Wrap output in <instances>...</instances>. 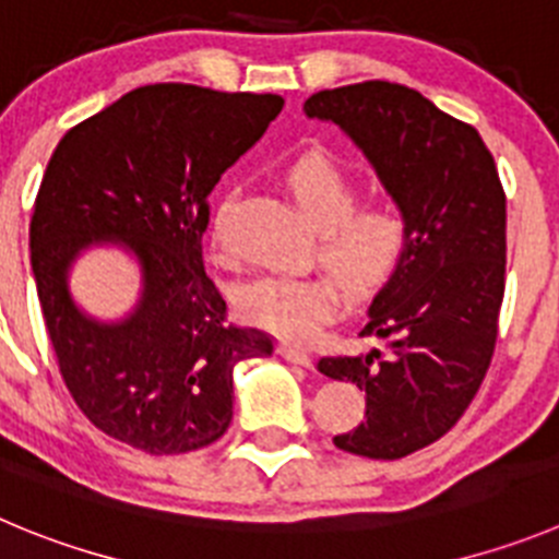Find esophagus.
<instances>
[{
    "label": "esophagus",
    "mask_w": 559,
    "mask_h": 559,
    "mask_svg": "<svg viewBox=\"0 0 559 559\" xmlns=\"http://www.w3.org/2000/svg\"><path fill=\"white\" fill-rule=\"evenodd\" d=\"M278 353L286 358L289 364H300V367H309L311 356L304 350V347H297V344H278Z\"/></svg>",
    "instance_id": "esophagus-1"
}]
</instances>
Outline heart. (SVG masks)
I'll use <instances>...</instances> for the list:
<instances>
[{"mask_svg": "<svg viewBox=\"0 0 559 559\" xmlns=\"http://www.w3.org/2000/svg\"><path fill=\"white\" fill-rule=\"evenodd\" d=\"M286 192L314 231L320 262L364 297L383 289L403 267L411 226L397 203L358 206V181L325 154H306L284 174ZM234 195H223L212 215V242H223V223ZM338 280V281H340ZM337 281V282H338ZM331 275H255L234 292L239 314L255 328L292 342H306L338 314L342 287Z\"/></svg>", "mask_w": 559, "mask_h": 559, "instance_id": "obj_1", "label": "heart"}]
</instances>
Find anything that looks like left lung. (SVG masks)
Here are the masks:
<instances>
[{
    "label": "left lung",
    "instance_id": "obj_1",
    "mask_svg": "<svg viewBox=\"0 0 559 559\" xmlns=\"http://www.w3.org/2000/svg\"><path fill=\"white\" fill-rule=\"evenodd\" d=\"M304 109L364 151L408 217V255L361 328L383 347L317 364L367 391L364 421L333 444L397 461L450 432L491 367L508 253L502 181L477 129L405 85L333 87Z\"/></svg>",
    "mask_w": 559,
    "mask_h": 559
}]
</instances>
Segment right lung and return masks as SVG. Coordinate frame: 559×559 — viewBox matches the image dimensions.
Segmentation results:
<instances>
[{"instance_id": "right-lung-1", "label": "right lung", "mask_w": 559, "mask_h": 559, "mask_svg": "<svg viewBox=\"0 0 559 559\" xmlns=\"http://www.w3.org/2000/svg\"><path fill=\"white\" fill-rule=\"evenodd\" d=\"M284 98L145 85L68 129L29 223V262L60 374L82 414L148 455L223 436L234 367L273 356V338L226 320L203 273L209 192L262 138ZM121 243L141 264L139 306L118 323L85 316L67 289L82 249Z\"/></svg>"}]
</instances>
